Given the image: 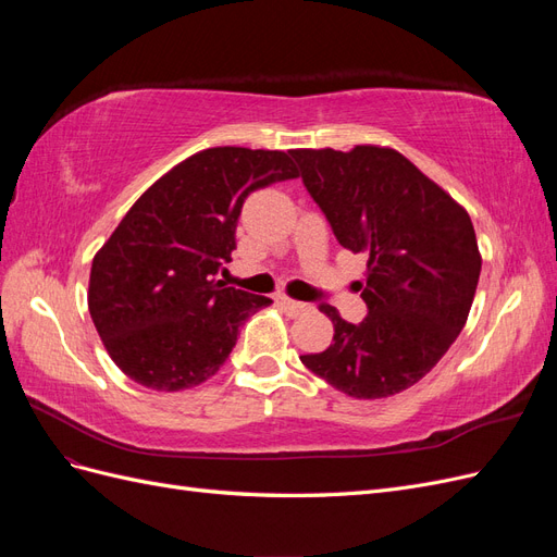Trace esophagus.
<instances>
[{
  "instance_id": "34e87169",
  "label": "esophagus",
  "mask_w": 557,
  "mask_h": 557,
  "mask_svg": "<svg viewBox=\"0 0 557 557\" xmlns=\"http://www.w3.org/2000/svg\"><path fill=\"white\" fill-rule=\"evenodd\" d=\"M278 305L288 311L290 315H301V313H307L309 311V305H305V301H295V299H290V297H278Z\"/></svg>"
}]
</instances>
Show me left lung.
<instances>
[{
	"instance_id": "obj_1",
	"label": "left lung",
	"mask_w": 557,
	"mask_h": 557,
	"mask_svg": "<svg viewBox=\"0 0 557 557\" xmlns=\"http://www.w3.org/2000/svg\"><path fill=\"white\" fill-rule=\"evenodd\" d=\"M301 181L336 242L367 252L358 290L369 309L334 325L323 352L301 356L336 391L381 399L407 391L458 339L474 301L481 252L469 213L395 148H297Z\"/></svg>"
}]
</instances>
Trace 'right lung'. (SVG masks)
<instances>
[{"label": "right lung", "mask_w": 557, "mask_h": 557, "mask_svg": "<svg viewBox=\"0 0 557 557\" xmlns=\"http://www.w3.org/2000/svg\"><path fill=\"white\" fill-rule=\"evenodd\" d=\"M283 150L218 146L158 178L97 250L88 309L111 360L134 383L176 393L211 379L269 297L215 274L237 248L250 193L297 178Z\"/></svg>", "instance_id": "right-lung-1"}]
</instances>
